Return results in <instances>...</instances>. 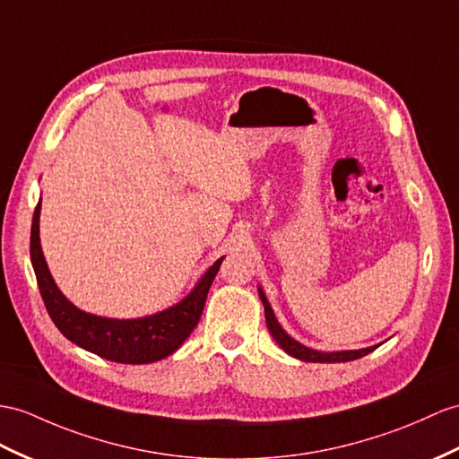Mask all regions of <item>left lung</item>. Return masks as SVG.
<instances>
[{
    "label": "left lung",
    "mask_w": 459,
    "mask_h": 459,
    "mask_svg": "<svg viewBox=\"0 0 459 459\" xmlns=\"http://www.w3.org/2000/svg\"><path fill=\"white\" fill-rule=\"evenodd\" d=\"M256 290H259V298L263 301V307H264V317H266V327L268 331H271L273 339L278 342V346L281 349L294 356V359L298 360H304V362H351V360H359L362 359V356L370 354L372 351H376L379 344H374V346H368V349H359V351H334V352H323V351H316L311 349V346H306L298 342L296 339L290 337V334L282 329L281 323H278L274 311L271 307V304H268V299L263 292L261 286H256Z\"/></svg>",
    "instance_id": "left-lung-1"
}]
</instances>
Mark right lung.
Returning <instances> with one entry per match:
<instances>
[{
	"label": "right lung",
	"mask_w": 459,
	"mask_h": 459,
	"mask_svg": "<svg viewBox=\"0 0 459 459\" xmlns=\"http://www.w3.org/2000/svg\"><path fill=\"white\" fill-rule=\"evenodd\" d=\"M39 223L40 200L35 208V214H32L30 263L35 268L40 296L48 309V316L65 339L100 356V359L120 364H150L173 354L193 333L200 316H203L208 290L220 271L223 256H220L198 278L191 292L171 307L134 319L100 317L74 306L62 294V290L56 286L40 247Z\"/></svg>",
	"instance_id": "add662e5"
}]
</instances>
